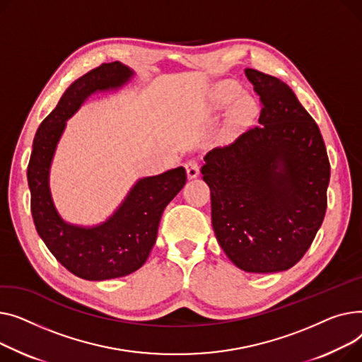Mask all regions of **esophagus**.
<instances>
[{
  "label": "esophagus",
  "instance_id": "1",
  "mask_svg": "<svg viewBox=\"0 0 362 362\" xmlns=\"http://www.w3.org/2000/svg\"><path fill=\"white\" fill-rule=\"evenodd\" d=\"M185 169H187L188 180L197 178V175H199V163L196 160H188L185 163Z\"/></svg>",
  "mask_w": 362,
  "mask_h": 362
}]
</instances>
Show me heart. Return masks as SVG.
<instances>
[{
	"label": "heart",
	"instance_id": "1",
	"mask_svg": "<svg viewBox=\"0 0 362 362\" xmlns=\"http://www.w3.org/2000/svg\"><path fill=\"white\" fill-rule=\"evenodd\" d=\"M230 99V96H228V98H225V99H221V102L223 103V102H226V100H229ZM252 112V105H251V102L248 100V99H241L240 102H238V105H237V108H235V111H233V114H232V121H233V124H238V122H241L243 119H245Z\"/></svg>",
	"mask_w": 362,
	"mask_h": 362
}]
</instances>
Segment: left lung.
I'll return each mask as SVG.
<instances>
[{
    "label": "left lung",
    "instance_id": "left-lung-1",
    "mask_svg": "<svg viewBox=\"0 0 362 362\" xmlns=\"http://www.w3.org/2000/svg\"><path fill=\"white\" fill-rule=\"evenodd\" d=\"M245 76L263 108L259 124L204 156L211 225L228 259L250 273L291 269L325 219L330 163L318 125L286 83Z\"/></svg>",
    "mask_w": 362,
    "mask_h": 362
}]
</instances>
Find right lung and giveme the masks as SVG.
I'll return each mask as SVG.
<instances>
[{"instance_id": "add662e5", "label": "right lung", "mask_w": 362, "mask_h": 362, "mask_svg": "<svg viewBox=\"0 0 362 362\" xmlns=\"http://www.w3.org/2000/svg\"><path fill=\"white\" fill-rule=\"evenodd\" d=\"M136 73L115 61L81 76L61 96L57 108L42 121L33 140L28 166L30 209L36 230L54 257L86 281H108L139 270L151 254L160 216L185 185L182 166L136 181L114 214L100 223H70L55 207L49 174L57 146L67 121L98 92L118 90Z\"/></svg>"}]
</instances>
